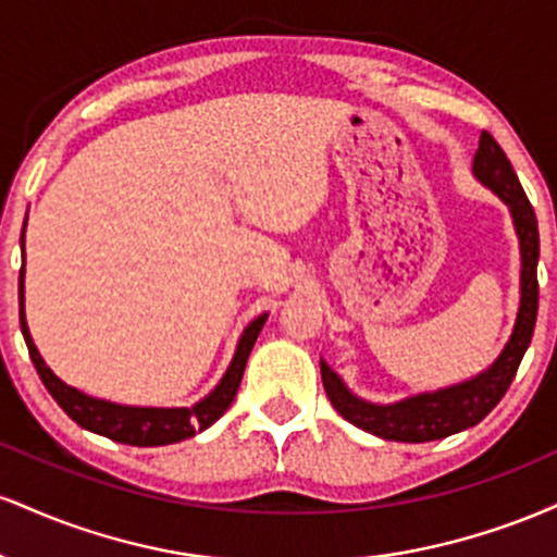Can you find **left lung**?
Instances as JSON below:
<instances>
[{"instance_id":"1","label":"left lung","mask_w":557,"mask_h":557,"mask_svg":"<svg viewBox=\"0 0 557 557\" xmlns=\"http://www.w3.org/2000/svg\"><path fill=\"white\" fill-rule=\"evenodd\" d=\"M474 177L487 185L492 194H497L510 209L516 235L521 246V304L516 314L513 332L505 343L503 354L497 356L490 369L458 385L434 389V393H419L398 403H369L350 393L345 382L337 376L327 363L322 367V382L327 389V398L335 411L345 421L356 424L363 432H372L382 440L395 443H430L443 440L450 434L469 430L482 421L492 408L500 403L505 389L510 387L519 363L527 354L534 335L536 306H540V285H536V261H540V230L536 216L527 194H523L519 177L510 168L508 157L487 131L479 138V149L474 154Z\"/></svg>"}]
</instances>
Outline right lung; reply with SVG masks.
Instances as JSON below:
<instances>
[{
    "label": "right lung",
    "instance_id": "right-lung-1",
    "mask_svg": "<svg viewBox=\"0 0 557 557\" xmlns=\"http://www.w3.org/2000/svg\"><path fill=\"white\" fill-rule=\"evenodd\" d=\"M21 248H23V267H21V285H17V293H21V330L25 337V345H28L30 361H34L38 376H41L44 387L49 389V395L60 403L62 411L67 413L75 424H81L83 430L101 434V437H110L114 443L125 445H138V447H157V445H170L181 443V440L194 437V434L203 432L207 426H212L222 413L227 411L230 403L235 400V393H238L243 369H246L248 354H251L253 343H257L261 327H264L267 314H261L243 330L238 348H235L233 361H230L225 376L220 380L212 393L207 398H201L196 406L190 408H144V406H120V403L99 400L91 398V395L81 393V389L65 385V382L57 376L52 369L47 367L34 345V337H30L28 324H25V225L21 233Z\"/></svg>",
    "mask_w": 557,
    "mask_h": 557
}]
</instances>
